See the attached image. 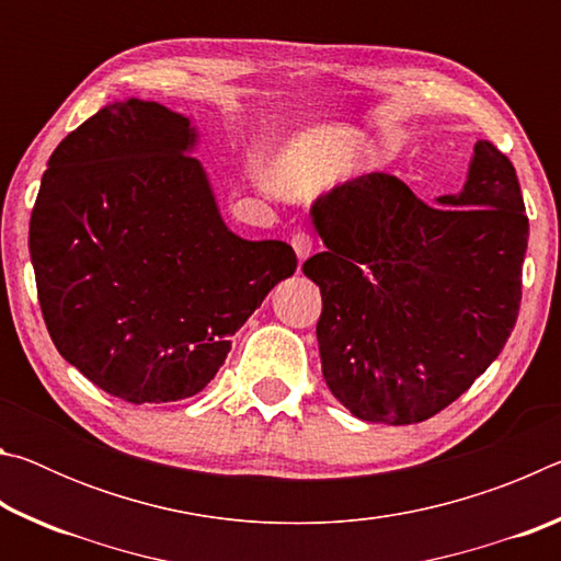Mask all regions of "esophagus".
<instances>
[{
    "instance_id": "34e87169",
    "label": "esophagus",
    "mask_w": 561,
    "mask_h": 561,
    "mask_svg": "<svg viewBox=\"0 0 561 561\" xmlns=\"http://www.w3.org/2000/svg\"><path fill=\"white\" fill-rule=\"evenodd\" d=\"M291 247H294V252H297L299 262H304L311 254V250H314V240H311V234H307V232H294Z\"/></svg>"
}]
</instances>
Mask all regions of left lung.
I'll use <instances>...</instances> for the list:
<instances>
[{
	"label": "left lung",
	"mask_w": 561,
	"mask_h": 561,
	"mask_svg": "<svg viewBox=\"0 0 561 561\" xmlns=\"http://www.w3.org/2000/svg\"><path fill=\"white\" fill-rule=\"evenodd\" d=\"M327 250L317 339L329 391L360 421H428L488 371L515 329L529 222L515 168L478 140L458 195L425 205L393 175L311 205Z\"/></svg>",
	"instance_id": "1"
}]
</instances>
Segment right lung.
<instances>
[{"label":"right lung","mask_w":561,"mask_h":561,"mask_svg":"<svg viewBox=\"0 0 561 561\" xmlns=\"http://www.w3.org/2000/svg\"><path fill=\"white\" fill-rule=\"evenodd\" d=\"M193 121L156 101L103 106L49 158L30 254L49 336L128 403H170L213 381L230 336L297 270L282 240L225 225Z\"/></svg>","instance_id":"1"}]
</instances>
